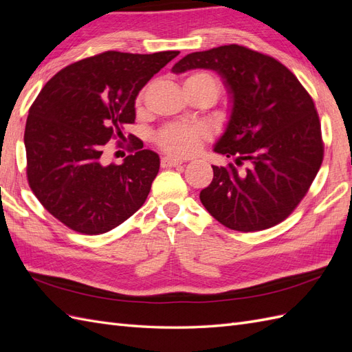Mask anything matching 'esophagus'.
Wrapping results in <instances>:
<instances>
[{"label": "esophagus", "instance_id": "esophagus-1", "mask_svg": "<svg viewBox=\"0 0 352 352\" xmlns=\"http://www.w3.org/2000/svg\"><path fill=\"white\" fill-rule=\"evenodd\" d=\"M184 160L175 158V157H163L162 158V166L163 167H176L179 164H182Z\"/></svg>", "mask_w": 352, "mask_h": 352}]
</instances>
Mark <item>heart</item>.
I'll return each mask as SVG.
<instances>
[{
	"label": "heart",
	"mask_w": 352,
	"mask_h": 352,
	"mask_svg": "<svg viewBox=\"0 0 352 352\" xmlns=\"http://www.w3.org/2000/svg\"><path fill=\"white\" fill-rule=\"evenodd\" d=\"M185 85L189 87L204 88L211 92L214 98L221 91V83L217 76L210 72H194L185 79ZM144 101V91L140 92L136 98V107H141ZM208 138V132L204 126L199 124H182V123H170L164 126L155 136L157 145L170 155H190L195 151L201 144Z\"/></svg>",
	"instance_id": "obj_1"
}]
</instances>
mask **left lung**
Returning a JSON list of instances; mask_svg holds the SVG:
<instances>
[{
    "label": "left lung",
    "instance_id": "1",
    "mask_svg": "<svg viewBox=\"0 0 352 352\" xmlns=\"http://www.w3.org/2000/svg\"><path fill=\"white\" fill-rule=\"evenodd\" d=\"M216 70L232 98L226 131L214 151L238 169L212 166L199 199L221 225L257 232L283 221L310 189L323 162L318 114L310 94L276 58L242 45L192 52L172 72Z\"/></svg>",
    "mask_w": 352,
    "mask_h": 352
}]
</instances>
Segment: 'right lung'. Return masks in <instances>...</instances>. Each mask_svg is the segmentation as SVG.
I'll return each mask as SVG.
<instances>
[{"mask_svg":"<svg viewBox=\"0 0 352 352\" xmlns=\"http://www.w3.org/2000/svg\"><path fill=\"white\" fill-rule=\"evenodd\" d=\"M177 54L105 51L60 70L42 88L25 127L26 175L32 192L63 225L101 235L142 207L158 154L135 144L122 164H104V145L124 140L138 94Z\"/></svg>","mask_w":352,"mask_h":352,"instance_id":"obj_1","label":"right lung"}]
</instances>
